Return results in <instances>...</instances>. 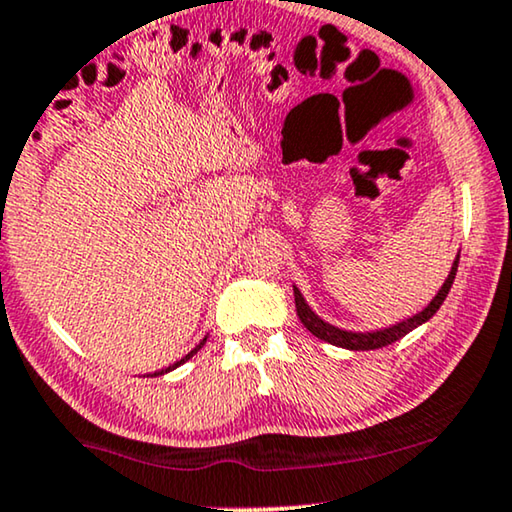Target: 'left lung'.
<instances>
[{
	"label": "left lung",
	"mask_w": 512,
	"mask_h": 512,
	"mask_svg": "<svg viewBox=\"0 0 512 512\" xmlns=\"http://www.w3.org/2000/svg\"><path fill=\"white\" fill-rule=\"evenodd\" d=\"M456 267H459V252H456V260L452 264V269H449V276L445 278V283H442V288L438 290V295H435L431 302H428V306H424V309H421L419 313H414V316L400 320V323L381 327V330L353 332V330H344V327H337V325L327 323V320L320 318L318 313L313 311L309 304H306V299H304L302 292H299L297 285H292V290H295L297 316L304 323L306 330L311 332V335H316L318 339H323V342L332 344V346H339V349H349V351L381 349V346H388V344L398 342L400 337H405L407 332L414 330V327L424 325L426 320H431L435 316V311L440 309L442 302H445V297L449 295V288H452L454 276H456Z\"/></svg>",
	"instance_id": "left-lung-1"
}]
</instances>
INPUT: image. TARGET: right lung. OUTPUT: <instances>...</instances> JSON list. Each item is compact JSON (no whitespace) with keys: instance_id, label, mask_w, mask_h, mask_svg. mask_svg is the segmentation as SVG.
Returning a JSON list of instances; mask_svg holds the SVG:
<instances>
[{"instance_id":"right-lung-1","label":"right lung","mask_w":512,"mask_h":512,"mask_svg":"<svg viewBox=\"0 0 512 512\" xmlns=\"http://www.w3.org/2000/svg\"><path fill=\"white\" fill-rule=\"evenodd\" d=\"M206 342H208V335H206V337H203V339H201V342H199V344H196V346H194V349L187 353V356H182L180 360H177V363H173V365H168V367H166V370H156V372L152 374V377H159V374H166V372H170V370H175V367L185 365V363H187V360H189V358H192V356H194V353H196V351H199V349H201V346H203V344H206Z\"/></svg>"}]
</instances>
